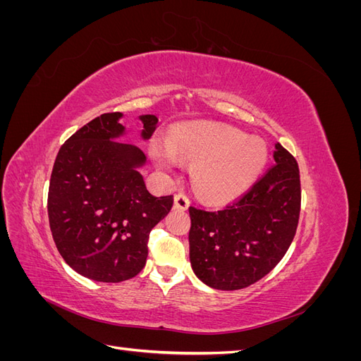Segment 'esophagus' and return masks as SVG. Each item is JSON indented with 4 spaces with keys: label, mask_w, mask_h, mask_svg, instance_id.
<instances>
[{
    "label": "esophagus",
    "mask_w": 361,
    "mask_h": 361,
    "mask_svg": "<svg viewBox=\"0 0 361 361\" xmlns=\"http://www.w3.org/2000/svg\"><path fill=\"white\" fill-rule=\"evenodd\" d=\"M188 206H190V200H188L187 195L182 194V192H178L176 195H174V207H176V209L187 211Z\"/></svg>",
    "instance_id": "1"
}]
</instances>
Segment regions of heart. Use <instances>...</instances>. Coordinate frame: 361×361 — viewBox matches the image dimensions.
<instances>
[{
    "instance_id": "b5f03b06",
    "label": "heart",
    "mask_w": 361,
    "mask_h": 361,
    "mask_svg": "<svg viewBox=\"0 0 361 361\" xmlns=\"http://www.w3.org/2000/svg\"><path fill=\"white\" fill-rule=\"evenodd\" d=\"M167 146H154L152 159L170 171L178 158L191 162L195 191L209 202H228L244 194L264 171L268 146L243 130L218 123H190L173 130Z\"/></svg>"
}]
</instances>
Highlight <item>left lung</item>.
I'll use <instances>...</instances> for the list:
<instances>
[{"mask_svg":"<svg viewBox=\"0 0 361 361\" xmlns=\"http://www.w3.org/2000/svg\"><path fill=\"white\" fill-rule=\"evenodd\" d=\"M274 161L238 203L221 211L190 206V262L204 285L220 290L247 288L286 255L298 226L300 170L280 143Z\"/></svg>","mask_w":361,"mask_h":361,"instance_id":"8db88e82","label":"left lung"}]
</instances>
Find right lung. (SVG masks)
<instances>
[{
  "instance_id": "right-lung-1",
  "label": "right lung",
  "mask_w": 361,
  "mask_h": 361,
  "mask_svg": "<svg viewBox=\"0 0 361 361\" xmlns=\"http://www.w3.org/2000/svg\"><path fill=\"white\" fill-rule=\"evenodd\" d=\"M122 113H106L84 125L61 146L54 162L48 216L54 243L78 274L104 283L135 277L147 259L149 233L173 206L157 197L140 169L146 155L123 143ZM140 137L158 128L155 114H141Z\"/></svg>"
}]
</instances>
